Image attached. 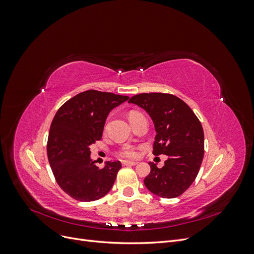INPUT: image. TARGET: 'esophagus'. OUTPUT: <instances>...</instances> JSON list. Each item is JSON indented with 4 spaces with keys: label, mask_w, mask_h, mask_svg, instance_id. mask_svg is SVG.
<instances>
[{
    "label": "esophagus",
    "mask_w": 254,
    "mask_h": 254,
    "mask_svg": "<svg viewBox=\"0 0 254 254\" xmlns=\"http://www.w3.org/2000/svg\"><path fill=\"white\" fill-rule=\"evenodd\" d=\"M122 164L123 166H132V165H136L137 162H135V161H123Z\"/></svg>",
    "instance_id": "esophagus-1"
}]
</instances>
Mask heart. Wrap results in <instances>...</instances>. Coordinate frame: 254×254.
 <instances>
[{"instance_id":"b5f03b06","label":"heart","mask_w":254,"mask_h":254,"mask_svg":"<svg viewBox=\"0 0 254 254\" xmlns=\"http://www.w3.org/2000/svg\"><path fill=\"white\" fill-rule=\"evenodd\" d=\"M135 112H131L129 114L132 115L134 114ZM117 156L120 157V158H125V159H134V158H137V156H139V152H137V149L135 147H133V146H124V147L119 149L117 151Z\"/></svg>"}]
</instances>
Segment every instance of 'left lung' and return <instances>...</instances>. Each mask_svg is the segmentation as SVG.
<instances>
[{"mask_svg":"<svg viewBox=\"0 0 254 254\" xmlns=\"http://www.w3.org/2000/svg\"><path fill=\"white\" fill-rule=\"evenodd\" d=\"M128 103L147 112L156 128L152 153L166 155L163 167L150 163L145 187L162 198L182 195L196 179L204 155V134L200 121L182 99L168 93H141Z\"/></svg>","mask_w":254,"mask_h":254,"instance_id":"1","label":"left lung"}]
</instances>
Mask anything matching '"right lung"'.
<instances>
[{"label":"right lung","mask_w":254,"mask_h":254,"mask_svg":"<svg viewBox=\"0 0 254 254\" xmlns=\"http://www.w3.org/2000/svg\"><path fill=\"white\" fill-rule=\"evenodd\" d=\"M129 97L88 90L58 109L50 128L48 158L56 182L76 200H98L113 187L122 164L107 162L102 170L90 159V145L102 139L109 112Z\"/></svg>","instance_id":"obj_1"}]
</instances>
